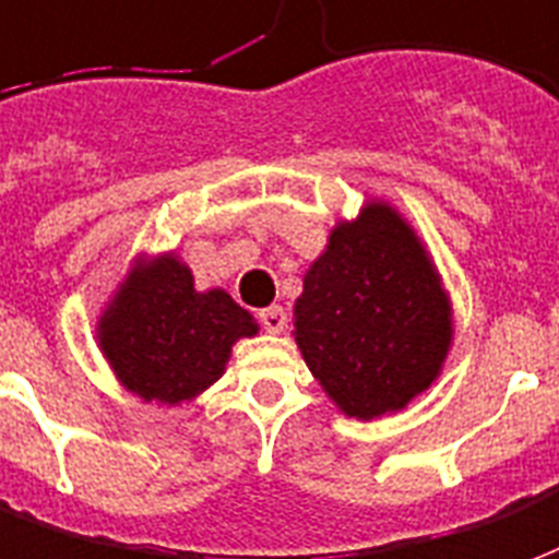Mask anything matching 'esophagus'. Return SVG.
Listing matches in <instances>:
<instances>
[{
    "mask_svg": "<svg viewBox=\"0 0 559 559\" xmlns=\"http://www.w3.org/2000/svg\"><path fill=\"white\" fill-rule=\"evenodd\" d=\"M259 321L267 333H283L285 328V309L283 307H267L259 312Z\"/></svg>",
    "mask_w": 559,
    "mask_h": 559,
    "instance_id": "34e87169",
    "label": "esophagus"
}]
</instances>
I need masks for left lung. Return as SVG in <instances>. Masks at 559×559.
<instances>
[{
    "instance_id": "obj_1",
    "label": "left lung",
    "mask_w": 559,
    "mask_h": 559,
    "mask_svg": "<svg viewBox=\"0 0 559 559\" xmlns=\"http://www.w3.org/2000/svg\"><path fill=\"white\" fill-rule=\"evenodd\" d=\"M295 342L336 408L357 419L402 411L441 374L450 297L396 207L369 202L330 231L295 304Z\"/></svg>"
}]
</instances>
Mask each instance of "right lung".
<instances>
[{"label": "right lung", "mask_w": 559, "mask_h": 559, "mask_svg": "<svg viewBox=\"0 0 559 559\" xmlns=\"http://www.w3.org/2000/svg\"><path fill=\"white\" fill-rule=\"evenodd\" d=\"M259 324L223 288L195 292L175 252L140 259L97 321V345L130 393L145 402H190L217 381L231 345Z\"/></svg>", "instance_id": "1"}]
</instances>
